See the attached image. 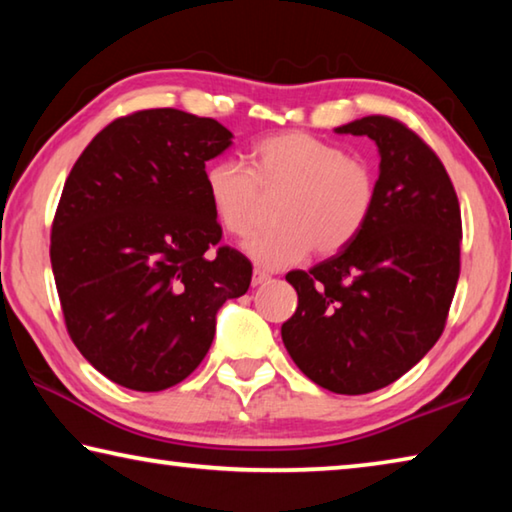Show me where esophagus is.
Here are the masks:
<instances>
[{"instance_id":"obj_1","label":"esophagus","mask_w":512,"mask_h":512,"mask_svg":"<svg viewBox=\"0 0 512 512\" xmlns=\"http://www.w3.org/2000/svg\"><path fill=\"white\" fill-rule=\"evenodd\" d=\"M268 280H271V275L262 271V268H255V271H253V287H259V284H264Z\"/></svg>"}]
</instances>
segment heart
Segmentation results:
<instances>
[{"label":"heart","mask_w":512,"mask_h":512,"mask_svg":"<svg viewBox=\"0 0 512 512\" xmlns=\"http://www.w3.org/2000/svg\"><path fill=\"white\" fill-rule=\"evenodd\" d=\"M205 192L225 232L246 237L255 228L262 196L277 194L275 225L246 241L264 268H284L311 248L332 255L359 235L375 205V176L341 146L307 133H280L257 142L248 167L216 160L205 171Z\"/></svg>","instance_id":"obj_1"}]
</instances>
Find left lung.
<instances>
[{
  "label": "left lung",
  "mask_w": 512,
  "mask_h": 512,
  "mask_svg": "<svg viewBox=\"0 0 512 512\" xmlns=\"http://www.w3.org/2000/svg\"><path fill=\"white\" fill-rule=\"evenodd\" d=\"M334 133L377 144L375 205L348 246L287 275L298 307L282 341L314 384L363 395L400 379L443 334L461 271V207L443 162L400 121L372 115Z\"/></svg>",
  "instance_id": "8db88e82"
}]
</instances>
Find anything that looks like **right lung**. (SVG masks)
<instances>
[{
	"label": "right lung",
	"instance_id": "add662e5",
	"mask_svg": "<svg viewBox=\"0 0 512 512\" xmlns=\"http://www.w3.org/2000/svg\"><path fill=\"white\" fill-rule=\"evenodd\" d=\"M216 119L155 108L115 119L85 146L51 228L67 332L101 375L155 393L192 375L225 300L253 266L221 241L205 162L230 149Z\"/></svg>",
	"mask_w": 512,
	"mask_h": 512
}]
</instances>
